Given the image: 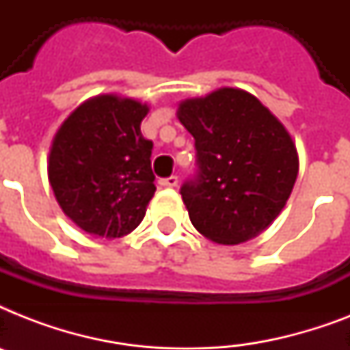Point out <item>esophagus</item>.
I'll return each mask as SVG.
<instances>
[{"instance_id":"1","label":"esophagus","mask_w":350,"mask_h":350,"mask_svg":"<svg viewBox=\"0 0 350 350\" xmlns=\"http://www.w3.org/2000/svg\"><path fill=\"white\" fill-rule=\"evenodd\" d=\"M161 187H176L178 185V176H169V178H161L159 180Z\"/></svg>"}]
</instances>
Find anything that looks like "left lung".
<instances>
[{
  "label": "left lung",
  "instance_id": "1",
  "mask_svg": "<svg viewBox=\"0 0 350 350\" xmlns=\"http://www.w3.org/2000/svg\"><path fill=\"white\" fill-rule=\"evenodd\" d=\"M196 147V174L181 185L192 225L216 243L254 238L278 218L298 176L285 126L239 89L187 100L178 111Z\"/></svg>",
  "mask_w": 350,
  "mask_h": 350
}]
</instances>
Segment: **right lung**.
<instances>
[{
    "label": "right lung",
    "instance_id": "1",
    "mask_svg": "<svg viewBox=\"0 0 350 350\" xmlns=\"http://www.w3.org/2000/svg\"><path fill=\"white\" fill-rule=\"evenodd\" d=\"M148 107L105 94L63 121L49 156L59 207L85 232L114 239L142 224L152 200V142L139 131Z\"/></svg>",
    "mask_w": 350,
    "mask_h": 350
}]
</instances>
